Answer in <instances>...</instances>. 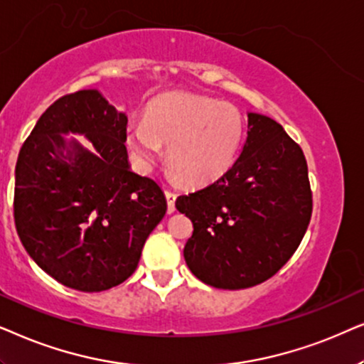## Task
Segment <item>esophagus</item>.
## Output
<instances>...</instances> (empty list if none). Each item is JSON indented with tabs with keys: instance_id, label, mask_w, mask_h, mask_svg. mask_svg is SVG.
<instances>
[{
	"instance_id": "1",
	"label": "esophagus",
	"mask_w": 364,
	"mask_h": 364,
	"mask_svg": "<svg viewBox=\"0 0 364 364\" xmlns=\"http://www.w3.org/2000/svg\"><path fill=\"white\" fill-rule=\"evenodd\" d=\"M166 195V203H168V213H174V201H176V193L166 190L164 191Z\"/></svg>"
}]
</instances>
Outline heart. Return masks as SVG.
<instances>
[{
    "label": "heart",
    "instance_id": "obj_1",
    "mask_svg": "<svg viewBox=\"0 0 364 364\" xmlns=\"http://www.w3.org/2000/svg\"><path fill=\"white\" fill-rule=\"evenodd\" d=\"M245 136L236 106L193 93H166L148 105L144 121L128 126L126 144L144 169L161 158L190 186L216 181L232 166Z\"/></svg>",
    "mask_w": 364,
    "mask_h": 364
}]
</instances>
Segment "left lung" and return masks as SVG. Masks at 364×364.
Listing matches in <instances>:
<instances>
[{
	"instance_id": "obj_1",
	"label": "left lung",
	"mask_w": 364,
	"mask_h": 364,
	"mask_svg": "<svg viewBox=\"0 0 364 364\" xmlns=\"http://www.w3.org/2000/svg\"><path fill=\"white\" fill-rule=\"evenodd\" d=\"M193 223L188 268L213 288L243 289L278 273L301 243L313 211L303 149L283 126L248 113V138L215 183L179 196Z\"/></svg>"
}]
</instances>
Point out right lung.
I'll return each instance as SVG.
<instances>
[{"mask_svg": "<svg viewBox=\"0 0 364 364\" xmlns=\"http://www.w3.org/2000/svg\"><path fill=\"white\" fill-rule=\"evenodd\" d=\"M126 124L98 90H81L56 100L19 151V240L45 273L77 291H105L128 279L166 213L158 183L129 168ZM68 132L85 134L95 151L66 142Z\"/></svg>", "mask_w": 364, "mask_h": 364, "instance_id": "add662e5", "label": "right lung"}]
</instances>
